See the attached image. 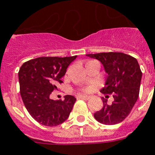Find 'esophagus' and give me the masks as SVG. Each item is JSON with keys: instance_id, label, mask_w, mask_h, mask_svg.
<instances>
[{"instance_id": "1", "label": "esophagus", "mask_w": 155, "mask_h": 155, "mask_svg": "<svg viewBox=\"0 0 155 155\" xmlns=\"http://www.w3.org/2000/svg\"><path fill=\"white\" fill-rule=\"evenodd\" d=\"M77 98H78V99L84 100V101H88L90 97H87V96H82V95H80V96H78Z\"/></svg>"}]
</instances>
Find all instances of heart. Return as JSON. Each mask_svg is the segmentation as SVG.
I'll return each instance as SVG.
<instances>
[{
    "mask_svg": "<svg viewBox=\"0 0 155 155\" xmlns=\"http://www.w3.org/2000/svg\"><path fill=\"white\" fill-rule=\"evenodd\" d=\"M84 91H86V92H87V91H88V90H89V88H88V87H86V88H84Z\"/></svg>",
    "mask_w": 155,
    "mask_h": 155,
    "instance_id": "1",
    "label": "heart"
}]
</instances>
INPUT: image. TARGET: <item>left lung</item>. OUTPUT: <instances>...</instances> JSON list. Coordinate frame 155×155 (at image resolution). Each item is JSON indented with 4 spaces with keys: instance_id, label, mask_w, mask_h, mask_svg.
Listing matches in <instances>:
<instances>
[{
    "instance_id": "left-lung-1",
    "label": "left lung",
    "mask_w": 155,
    "mask_h": 155,
    "mask_svg": "<svg viewBox=\"0 0 155 155\" xmlns=\"http://www.w3.org/2000/svg\"><path fill=\"white\" fill-rule=\"evenodd\" d=\"M103 64L108 74L105 86L101 92L113 94L112 104L102 99L103 108L94 113L95 119L104 125H116L130 114L139 96L142 71L137 60L121 52L88 54Z\"/></svg>"
}]
</instances>
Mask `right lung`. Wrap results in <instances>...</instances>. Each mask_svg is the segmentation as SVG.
Instances as JSON below:
<instances>
[{"instance_id":"right-lung-1","label":"right lung","mask_w":155,"mask_h":155,"mask_svg":"<svg viewBox=\"0 0 155 155\" xmlns=\"http://www.w3.org/2000/svg\"><path fill=\"white\" fill-rule=\"evenodd\" d=\"M76 57H40L21 67L18 72L21 97L30 116L41 125L56 126L70 115L75 97L67 95L63 101H54L50 96L63 83L61 79Z\"/></svg>"}]
</instances>
